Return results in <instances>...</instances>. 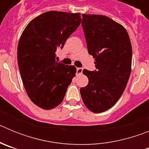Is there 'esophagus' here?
Segmentation results:
<instances>
[{
	"label": "esophagus",
	"instance_id": "obj_1",
	"mask_svg": "<svg viewBox=\"0 0 149 149\" xmlns=\"http://www.w3.org/2000/svg\"><path fill=\"white\" fill-rule=\"evenodd\" d=\"M83 72V68H77V74H81Z\"/></svg>",
	"mask_w": 149,
	"mask_h": 149
}]
</instances>
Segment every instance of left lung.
<instances>
[{"label":"left lung","instance_id":"left-lung-1","mask_svg":"<svg viewBox=\"0 0 149 149\" xmlns=\"http://www.w3.org/2000/svg\"><path fill=\"white\" fill-rule=\"evenodd\" d=\"M81 24L96 70L83 71L89 83L80 93L86 107L98 113L111 108L125 89L131 72L132 47L125 28L109 17L83 14Z\"/></svg>","mask_w":149,"mask_h":149}]
</instances>
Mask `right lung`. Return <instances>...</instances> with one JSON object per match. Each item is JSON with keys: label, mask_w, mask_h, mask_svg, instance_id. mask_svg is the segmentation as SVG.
Listing matches in <instances>:
<instances>
[{"label": "right lung", "mask_w": 149, "mask_h": 149, "mask_svg": "<svg viewBox=\"0 0 149 149\" xmlns=\"http://www.w3.org/2000/svg\"><path fill=\"white\" fill-rule=\"evenodd\" d=\"M80 13L49 11L27 24L18 45V64L30 100L44 110L58 106L77 72L56 62V51L81 24Z\"/></svg>", "instance_id": "1"}]
</instances>
